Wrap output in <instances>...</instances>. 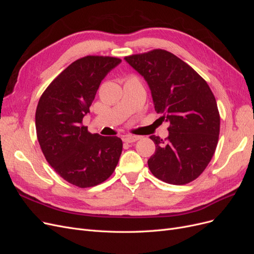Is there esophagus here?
Instances as JSON below:
<instances>
[{"label":"esophagus","mask_w":254,"mask_h":254,"mask_svg":"<svg viewBox=\"0 0 254 254\" xmlns=\"http://www.w3.org/2000/svg\"><path fill=\"white\" fill-rule=\"evenodd\" d=\"M141 137L137 136V135H126L124 137V142L125 143H133V142H136L137 140H140Z\"/></svg>","instance_id":"esophagus-1"}]
</instances>
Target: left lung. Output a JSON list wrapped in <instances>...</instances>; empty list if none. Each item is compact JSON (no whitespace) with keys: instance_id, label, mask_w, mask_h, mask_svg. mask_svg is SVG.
<instances>
[{"instance_id":"obj_1","label":"left lung","mask_w":254,"mask_h":254,"mask_svg":"<svg viewBox=\"0 0 254 254\" xmlns=\"http://www.w3.org/2000/svg\"><path fill=\"white\" fill-rule=\"evenodd\" d=\"M125 60L147 81L156 111L170 123L164 141L150 135L156 145L147 162L151 174L176 186L197 179L214 156L220 129L216 99L209 84L165 50L134 54Z\"/></svg>"}]
</instances>
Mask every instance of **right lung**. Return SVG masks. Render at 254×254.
<instances>
[{
	"label": "right lung",
	"instance_id": "1",
	"mask_svg": "<svg viewBox=\"0 0 254 254\" xmlns=\"http://www.w3.org/2000/svg\"><path fill=\"white\" fill-rule=\"evenodd\" d=\"M121 59L86 56L72 63L42 93L36 110L38 142L61 178L80 189L106 181L123 149L118 136L90 133L82 125L105 76Z\"/></svg>",
	"mask_w": 254,
	"mask_h": 254
}]
</instances>
